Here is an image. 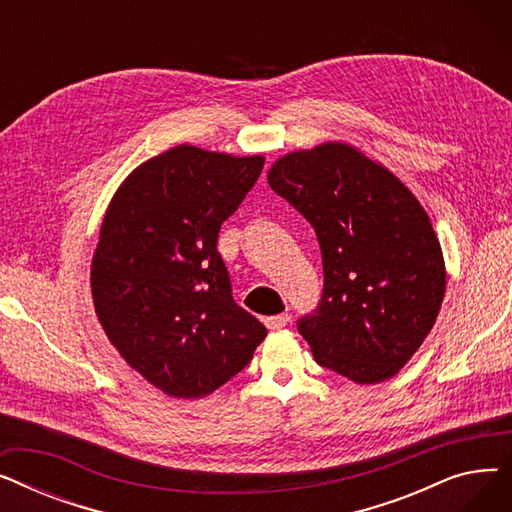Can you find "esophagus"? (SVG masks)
Returning a JSON list of instances; mask_svg holds the SVG:
<instances>
[{
    "label": "esophagus",
    "instance_id": "obj_1",
    "mask_svg": "<svg viewBox=\"0 0 512 512\" xmlns=\"http://www.w3.org/2000/svg\"><path fill=\"white\" fill-rule=\"evenodd\" d=\"M290 317L286 313H280V315H272V317H265V326L267 330H282L284 326H288Z\"/></svg>",
    "mask_w": 512,
    "mask_h": 512
}]
</instances>
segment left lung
<instances>
[{
    "label": "left lung",
    "instance_id": "8db88e82",
    "mask_svg": "<svg viewBox=\"0 0 512 512\" xmlns=\"http://www.w3.org/2000/svg\"><path fill=\"white\" fill-rule=\"evenodd\" d=\"M267 182L313 226L324 292L297 321L315 361L357 384L405 367L446 292L440 240L390 170L346 143L280 157Z\"/></svg>",
    "mask_w": 512,
    "mask_h": 512
}]
</instances>
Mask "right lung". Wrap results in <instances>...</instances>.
<instances>
[{
    "instance_id": "right-lung-1",
    "label": "right lung",
    "mask_w": 512,
    "mask_h": 512,
    "mask_svg": "<svg viewBox=\"0 0 512 512\" xmlns=\"http://www.w3.org/2000/svg\"><path fill=\"white\" fill-rule=\"evenodd\" d=\"M263 157L178 145L118 188L91 265L107 338L143 378L201 398L253 359L265 326L232 299L218 253L222 224L257 182Z\"/></svg>"
}]
</instances>
